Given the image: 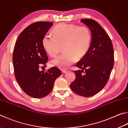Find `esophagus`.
Listing matches in <instances>:
<instances>
[{"mask_svg": "<svg viewBox=\"0 0 128 128\" xmlns=\"http://www.w3.org/2000/svg\"><path fill=\"white\" fill-rule=\"evenodd\" d=\"M62 73L64 74V73H66V72H67V70H65V69H62Z\"/></svg>", "mask_w": 128, "mask_h": 128, "instance_id": "34e87169", "label": "esophagus"}]
</instances>
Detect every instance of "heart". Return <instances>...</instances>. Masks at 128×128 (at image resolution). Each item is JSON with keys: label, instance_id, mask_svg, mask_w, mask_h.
Segmentation results:
<instances>
[{"label": "heart", "instance_id": "1", "mask_svg": "<svg viewBox=\"0 0 128 128\" xmlns=\"http://www.w3.org/2000/svg\"><path fill=\"white\" fill-rule=\"evenodd\" d=\"M52 34L54 38L45 36L42 40L44 49L51 57H55L63 46L64 53L52 60L51 66L66 69L82 58L89 50L92 34L86 26L61 24L54 27Z\"/></svg>", "mask_w": 128, "mask_h": 128}]
</instances>
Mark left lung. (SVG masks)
Instances as JSON below:
<instances>
[{
    "instance_id": "left-lung-1",
    "label": "left lung",
    "mask_w": 128,
    "mask_h": 128,
    "mask_svg": "<svg viewBox=\"0 0 128 128\" xmlns=\"http://www.w3.org/2000/svg\"><path fill=\"white\" fill-rule=\"evenodd\" d=\"M89 27L92 39L90 47L76 66L81 70H74L76 79L70 87L78 95L91 97L105 86L114 66V53L110 37L96 20H81Z\"/></svg>"
}]
</instances>
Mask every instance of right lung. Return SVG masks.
<instances>
[{
    "instance_id": "obj_1",
    "label": "right lung",
    "mask_w": 128,
    "mask_h": 128,
    "mask_svg": "<svg viewBox=\"0 0 128 128\" xmlns=\"http://www.w3.org/2000/svg\"><path fill=\"white\" fill-rule=\"evenodd\" d=\"M52 24L51 22L30 24L18 36L14 48L13 63L16 80L26 94L36 98L49 94L56 79L62 74L61 70L54 66L46 72L39 70L40 66H45L48 60L42 40Z\"/></svg>"
}]
</instances>
